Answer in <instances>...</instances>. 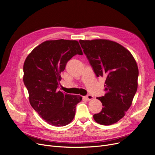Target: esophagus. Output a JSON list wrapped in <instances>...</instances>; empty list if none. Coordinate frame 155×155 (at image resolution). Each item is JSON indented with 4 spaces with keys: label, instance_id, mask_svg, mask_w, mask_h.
<instances>
[{
    "label": "esophagus",
    "instance_id": "34e87169",
    "mask_svg": "<svg viewBox=\"0 0 155 155\" xmlns=\"http://www.w3.org/2000/svg\"><path fill=\"white\" fill-rule=\"evenodd\" d=\"M85 98L87 99V100H91L92 99H93V96L90 95V94H87V95L85 96Z\"/></svg>",
    "mask_w": 155,
    "mask_h": 155
}]
</instances>
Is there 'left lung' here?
I'll return each instance as SVG.
<instances>
[{"label":"left lung","instance_id":"left-lung-1","mask_svg":"<svg viewBox=\"0 0 155 155\" xmlns=\"http://www.w3.org/2000/svg\"><path fill=\"white\" fill-rule=\"evenodd\" d=\"M96 75L105 78L104 96L97 97L103 108L94 114L99 124L110 125L122 118L131 106L137 89L139 70L131 53L111 40L79 41Z\"/></svg>","mask_w":155,"mask_h":155}]
</instances>
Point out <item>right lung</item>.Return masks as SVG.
Masks as SVG:
<instances>
[{"label": "right lung", "mask_w": 155, "mask_h": 155, "mask_svg": "<svg viewBox=\"0 0 155 155\" xmlns=\"http://www.w3.org/2000/svg\"><path fill=\"white\" fill-rule=\"evenodd\" d=\"M77 54L83 53L76 40H48L36 47L23 65V82L31 106L46 122L55 127L71 122L76 106L82 99L58 91L60 73Z\"/></svg>", "instance_id": "1"}]
</instances>
